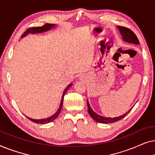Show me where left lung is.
Returning <instances> with one entry per match:
<instances>
[{
	"instance_id": "left-lung-1",
	"label": "left lung",
	"mask_w": 155,
	"mask_h": 155,
	"mask_svg": "<svg viewBox=\"0 0 155 155\" xmlns=\"http://www.w3.org/2000/svg\"><path fill=\"white\" fill-rule=\"evenodd\" d=\"M118 29H119L120 35H122L123 39L124 41L128 42V43H132L135 44H139V40L136 37V35H135V33L133 32L132 30H130V29L127 28V27H121V26H118ZM87 108H88V113L90 114L91 117H92L94 120H96L97 122L101 123V124H111V123H114L120 120L122 118H124L127 114L129 113V111L131 109L129 110L128 112H126V114H123L122 116H118V117H114V118H108V117H104L99 114L95 113L91 108L90 104H89L88 100L87 101Z\"/></svg>"
}]
</instances>
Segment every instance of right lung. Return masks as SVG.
Segmentation results:
<instances>
[{
    "mask_svg": "<svg viewBox=\"0 0 155 155\" xmlns=\"http://www.w3.org/2000/svg\"><path fill=\"white\" fill-rule=\"evenodd\" d=\"M55 26V25H52V24H46L44 25V26L42 27H30V28L27 29L26 31H25L24 33L22 34V35L21 36V38H23L24 37H26V36L28 35V34H35V33H41L43 31H46L49 29H52L53 27ZM72 85V84H70L68 86L65 88V90H64V92L63 93V96L62 98H61V104H60V107H59V109H58L56 113H55L54 115L51 116V117H48L47 118H43V119H33V118H29L27 117L28 119H29L31 121L35 122L36 124H48V123L52 122L53 120H54L56 118L58 117V116L60 114V112L61 111V108H62L63 106V97H64L65 93L68 91V90L71 87Z\"/></svg>",
    "mask_w": 155,
    "mask_h": 155,
    "instance_id": "right-lung-1",
    "label": "right lung"
}]
</instances>
